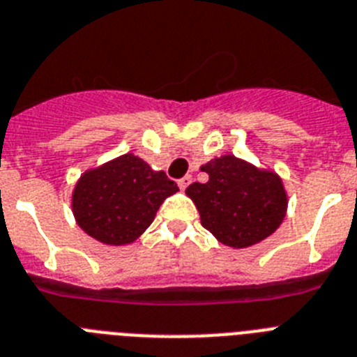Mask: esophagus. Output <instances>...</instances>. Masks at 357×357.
Here are the masks:
<instances>
[{
  "instance_id": "34e87169",
  "label": "esophagus",
  "mask_w": 357,
  "mask_h": 357,
  "mask_svg": "<svg viewBox=\"0 0 357 357\" xmlns=\"http://www.w3.org/2000/svg\"><path fill=\"white\" fill-rule=\"evenodd\" d=\"M190 181H192V178H190V176H183V178H181V179H178L179 188H181V190H185V188H187L188 185H190Z\"/></svg>"
}]
</instances>
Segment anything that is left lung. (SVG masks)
Returning a JSON list of instances; mask_svg holds the SVG:
<instances>
[{
  "label": "left lung",
  "mask_w": 357,
  "mask_h": 357,
  "mask_svg": "<svg viewBox=\"0 0 357 357\" xmlns=\"http://www.w3.org/2000/svg\"><path fill=\"white\" fill-rule=\"evenodd\" d=\"M205 183L188 185L187 196L196 203L202 225L234 248L268 238L285 218L287 194L281 179L234 155L215 158L202 167Z\"/></svg>",
  "instance_id": "1"
}]
</instances>
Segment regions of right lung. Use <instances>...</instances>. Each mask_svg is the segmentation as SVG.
Listing matches in <instances>:
<instances>
[{"instance_id": "1", "label": "right lung", "mask_w": 357, "mask_h": 357, "mask_svg": "<svg viewBox=\"0 0 357 357\" xmlns=\"http://www.w3.org/2000/svg\"><path fill=\"white\" fill-rule=\"evenodd\" d=\"M167 174L125 154L89 170L74 188L72 208L86 234L107 245H127L145 232L161 203L178 192Z\"/></svg>"}]
</instances>
